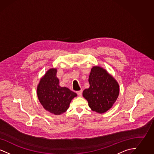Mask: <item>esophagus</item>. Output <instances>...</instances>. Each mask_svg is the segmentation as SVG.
Masks as SVG:
<instances>
[{
    "mask_svg": "<svg viewBox=\"0 0 154 154\" xmlns=\"http://www.w3.org/2000/svg\"><path fill=\"white\" fill-rule=\"evenodd\" d=\"M77 94H78V95L79 96H82V91L80 90V91H77Z\"/></svg>",
    "mask_w": 154,
    "mask_h": 154,
    "instance_id": "esophagus-1",
    "label": "esophagus"
}]
</instances>
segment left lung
<instances>
[{
	"instance_id": "1",
	"label": "left lung",
	"mask_w": 154,
	"mask_h": 154,
	"mask_svg": "<svg viewBox=\"0 0 154 154\" xmlns=\"http://www.w3.org/2000/svg\"><path fill=\"white\" fill-rule=\"evenodd\" d=\"M89 87L82 95L91 110L102 114L112 107L117 99L119 87L117 81L105 69L94 66L89 77Z\"/></svg>"
}]
</instances>
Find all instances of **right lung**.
Wrapping results in <instances>:
<instances>
[{"mask_svg":"<svg viewBox=\"0 0 154 154\" xmlns=\"http://www.w3.org/2000/svg\"><path fill=\"white\" fill-rule=\"evenodd\" d=\"M57 70L49 69L41 79L37 88L39 102L45 110L55 115H60L69 109L70 103L77 94L66 87L59 86Z\"/></svg>","mask_w":154,"mask_h":154,"instance_id":"obj_1","label":"right lung"}]
</instances>
